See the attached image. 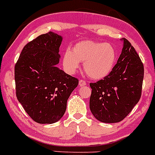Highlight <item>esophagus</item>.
Wrapping results in <instances>:
<instances>
[{"mask_svg": "<svg viewBox=\"0 0 155 155\" xmlns=\"http://www.w3.org/2000/svg\"><path fill=\"white\" fill-rule=\"evenodd\" d=\"M86 84H87V83H86L85 81H84V80H80L79 81L80 87H84V86H85Z\"/></svg>", "mask_w": 155, "mask_h": 155, "instance_id": "obj_1", "label": "esophagus"}]
</instances>
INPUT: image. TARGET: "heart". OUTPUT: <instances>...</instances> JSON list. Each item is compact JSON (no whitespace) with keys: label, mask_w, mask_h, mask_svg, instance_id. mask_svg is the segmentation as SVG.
Masks as SVG:
<instances>
[{"label":"heart","mask_w":155,"mask_h":155,"mask_svg":"<svg viewBox=\"0 0 155 155\" xmlns=\"http://www.w3.org/2000/svg\"><path fill=\"white\" fill-rule=\"evenodd\" d=\"M84 63L86 74L94 80L103 79L112 71L116 63V51L109 43L83 41L63 56L66 69L73 73Z\"/></svg>","instance_id":"1"}]
</instances>
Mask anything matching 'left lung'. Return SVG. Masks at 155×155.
I'll return each mask as SVG.
<instances>
[{
	"instance_id": "1",
	"label": "left lung",
	"mask_w": 155,
	"mask_h": 155,
	"mask_svg": "<svg viewBox=\"0 0 155 155\" xmlns=\"http://www.w3.org/2000/svg\"><path fill=\"white\" fill-rule=\"evenodd\" d=\"M122 54L112 71L104 79L90 83L89 108L100 122H121L141 98L144 66L134 48L124 38Z\"/></svg>"
}]
</instances>
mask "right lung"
<instances>
[{
	"mask_svg": "<svg viewBox=\"0 0 155 155\" xmlns=\"http://www.w3.org/2000/svg\"><path fill=\"white\" fill-rule=\"evenodd\" d=\"M61 42V36L51 31L40 35L25 45L15 65L16 97L37 123L60 120L78 85V78L56 67Z\"/></svg>",
	"mask_w": 155,
	"mask_h": 155,
	"instance_id": "obj_1",
	"label": "right lung"
}]
</instances>
